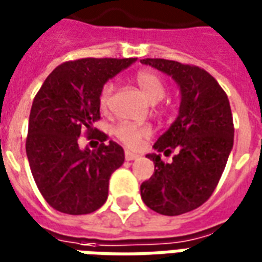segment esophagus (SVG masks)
<instances>
[{
    "label": "esophagus",
    "mask_w": 262,
    "mask_h": 262,
    "mask_svg": "<svg viewBox=\"0 0 262 262\" xmlns=\"http://www.w3.org/2000/svg\"><path fill=\"white\" fill-rule=\"evenodd\" d=\"M139 156L135 153H132V151H125V159L127 160V161H132V160H136Z\"/></svg>",
    "instance_id": "obj_1"
}]
</instances>
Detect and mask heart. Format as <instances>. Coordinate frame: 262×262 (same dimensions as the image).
<instances>
[{"label":"heart","instance_id":"heart-1","mask_svg":"<svg viewBox=\"0 0 262 262\" xmlns=\"http://www.w3.org/2000/svg\"><path fill=\"white\" fill-rule=\"evenodd\" d=\"M135 81H136L139 88L142 90L143 95L147 98L151 103L159 102L165 95L164 81L161 80L160 75H157L153 71H148V70L139 71L135 75ZM112 92H114V84L112 82L103 84L102 90L99 92V98H98L101 109H108ZM150 135H151L150 126H140L135 125V123H129V122H122L115 127V136L118 137L125 146L130 148L139 147L143 139H147Z\"/></svg>","mask_w":262,"mask_h":262}]
</instances>
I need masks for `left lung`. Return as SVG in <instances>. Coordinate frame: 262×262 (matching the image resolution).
Segmentation results:
<instances>
[{"label":"left lung","instance_id":"1","mask_svg":"<svg viewBox=\"0 0 262 262\" xmlns=\"http://www.w3.org/2000/svg\"><path fill=\"white\" fill-rule=\"evenodd\" d=\"M143 64L171 75L181 91L180 112L170 129L154 143V174L140 185L143 202L165 216L199 208L213 193L229 159L234 126L229 98L208 71L198 66L164 59H144ZM179 153L170 165L159 157Z\"/></svg>","mask_w":262,"mask_h":262}]
</instances>
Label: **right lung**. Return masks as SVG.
<instances>
[{"instance_id":"obj_1","label":"right lung","mask_w":262,"mask_h":262,"mask_svg":"<svg viewBox=\"0 0 262 262\" xmlns=\"http://www.w3.org/2000/svg\"><path fill=\"white\" fill-rule=\"evenodd\" d=\"M136 59H80L49 74L32 103L26 156L42 196L56 210L86 214L108 198L109 178L125 161V151L92 127L99 115L103 84ZM101 142L97 150L81 149L78 137Z\"/></svg>"}]
</instances>
